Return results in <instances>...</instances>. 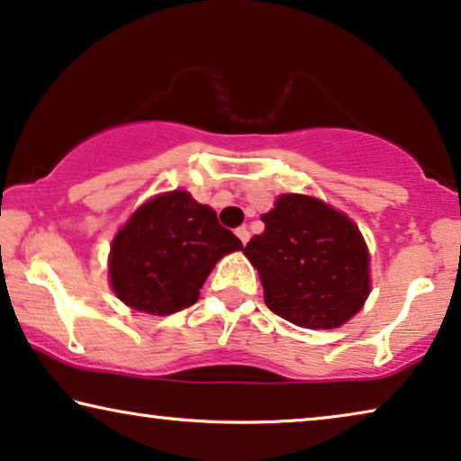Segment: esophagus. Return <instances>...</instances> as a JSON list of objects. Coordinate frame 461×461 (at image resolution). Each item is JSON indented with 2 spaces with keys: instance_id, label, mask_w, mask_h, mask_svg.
<instances>
[{
  "instance_id": "1",
  "label": "esophagus",
  "mask_w": 461,
  "mask_h": 461,
  "mask_svg": "<svg viewBox=\"0 0 461 461\" xmlns=\"http://www.w3.org/2000/svg\"><path fill=\"white\" fill-rule=\"evenodd\" d=\"M236 236L240 238V242L246 244V242H249V238H250V231L246 230L244 225H242V228H238V230H236Z\"/></svg>"
}]
</instances>
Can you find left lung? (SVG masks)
<instances>
[{"label":"left lung","mask_w":461,"mask_h":461,"mask_svg":"<svg viewBox=\"0 0 461 461\" xmlns=\"http://www.w3.org/2000/svg\"><path fill=\"white\" fill-rule=\"evenodd\" d=\"M244 255L261 276L265 304L301 328H339L369 294V255L359 230L321 200L284 194L261 217Z\"/></svg>","instance_id":"left-lung-1"}]
</instances>
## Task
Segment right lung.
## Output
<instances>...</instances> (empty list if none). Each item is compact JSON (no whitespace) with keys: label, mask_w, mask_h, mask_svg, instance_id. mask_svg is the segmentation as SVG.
Wrapping results in <instances>:
<instances>
[{"label":"right lung","mask_w":461,"mask_h":461,"mask_svg":"<svg viewBox=\"0 0 461 461\" xmlns=\"http://www.w3.org/2000/svg\"><path fill=\"white\" fill-rule=\"evenodd\" d=\"M240 249L215 211L175 190L141 204L116 233L110 284L129 307L171 315L196 303L215 263Z\"/></svg>","instance_id":"add662e5"}]
</instances>
